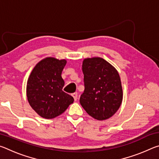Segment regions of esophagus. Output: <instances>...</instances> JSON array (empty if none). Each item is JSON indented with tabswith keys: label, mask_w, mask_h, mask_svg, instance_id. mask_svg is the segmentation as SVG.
<instances>
[{
	"label": "esophagus",
	"mask_w": 159,
	"mask_h": 159,
	"mask_svg": "<svg viewBox=\"0 0 159 159\" xmlns=\"http://www.w3.org/2000/svg\"><path fill=\"white\" fill-rule=\"evenodd\" d=\"M72 96H73V98H74L75 101H76V99H78V94H77V93H74L72 94Z\"/></svg>",
	"instance_id": "1"
}]
</instances>
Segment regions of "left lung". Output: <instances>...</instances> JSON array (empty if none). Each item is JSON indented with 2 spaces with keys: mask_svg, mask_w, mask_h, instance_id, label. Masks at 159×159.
I'll list each match as a JSON object with an SVG mask.
<instances>
[{
  "mask_svg": "<svg viewBox=\"0 0 159 159\" xmlns=\"http://www.w3.org/2000/svg\"><path fill=\"white\" fill-rule=\"evenodd\" d=\"M82 71L85 90L80 95V104L95 119H108L118 111L123 100L117 70L104 59L93 57L83 60Z\"/></svg>",
  "mask_w": 159,
  "mask_h": 159,
  "instance_id": "8db88e82",
  "label": "left lung"
}]
</instances>
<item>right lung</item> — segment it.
Segmentation results:
<instances>
[{"label": "right lung", "mask_w": 159, "mask_h": 159, "mask_svg": "<svg viewBox=\"0 0 159 159\" xmlns=\"http://www.w3.org/2000/svg\"><path fill=\"white\" fill-rule=\"evenodd\" d=\"M66 60L46 57L40 61L29 77L26 96L29 104L40 116L47 119L58 116L74 102L64 93L61 72Z\"/></svg>", "instance_id": "right-lung-1"}]
</instances>
